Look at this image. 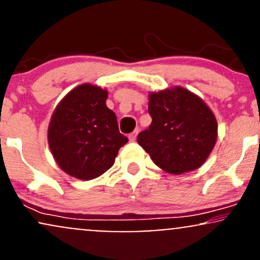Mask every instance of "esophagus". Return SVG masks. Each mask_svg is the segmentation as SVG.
I'll return each mask as SVG.
<instances>
[{
    "label": "esophagus",
    "mask_w": 260,
    "mask_h": 260,
    "mask_svg": "<svg viewBox=\"0 0 260 260\" xmlns=\"http://www.w3.org/2000/svg\"><path fill=\"white\" fill-rule=\"evenodd\" d=\"M138 132H139L138 129H134L132 133H129V136H128V138H129L131 140H136L137 136H138Z\"/></svg>",
    "instance_id": "1"
}]
</instances>
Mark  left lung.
<instances>
[{
    "instance_id": "left-lung-1",
    "label": "left lung",
    "mask_w": 260,
    "mask_h": 260,
    "mask_svg": "<svg viewBox=\"0 0 260 260\" xmlns=\"http://www.w3.org/2000/svg\"><path fill=\"white\" fill-rule=\"evenodd\" d=\"M148 112L153 121L137 140L154 164L175 175L201 168L217 137L215 116L204 101L177 86L151 92Z\"/></svg>"
}]
</instances>
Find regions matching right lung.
<instances>
[{"label":"right lung","instance_id":"1","mask_svg":"<svg viewBox=\"0 0 260 260\" xmlns=\"http://www.w3.org/2000/svg\"><path fill=\"white\" fill-rule=\"evenodd\" d=\"M106 99V90L82 84L66 95L51 117L49 145L53 157L66 174L79 180L106 172L128 142Z\"/></svg>","mask_w":260,"mask_h":260}]
</instances>
